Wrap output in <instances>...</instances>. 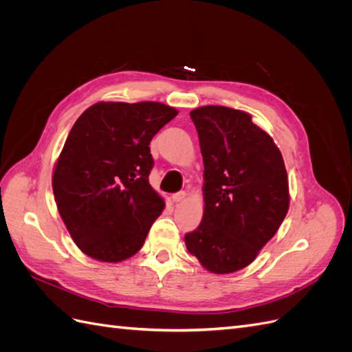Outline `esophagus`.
I'll return each mask as SVG.
<instances>
[{
	"label": "esophagus",
	"instance_id": "1",
	"mask_svg": "<svg viewBox=\"0 0 352 352\" xmlns=\"http://www.w3.org/2000/svg\"><path fill=\"white\" fill-rule=\"evenodd\" d=\"M185 198H186V192H185V190H182V192H177V194H175V195L172 197V201H173V202H176V204H177V202L184 201Z\"/></svg>",
	"mask_w": 352,
	"mask_h": 352
}]
</instances>
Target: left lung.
<instances>
[{
    "label": "left lung",
    "mask_w": 352,
    "mask_h": 352,
    "mask_svg": "<svg viewBox=\"0 0 352 352\" xmlns=\"http://www.w3.org/2000/svg\"><path fill=\"white\" fill-rule=\"evenodd\" d=\"M204 162V214L186 233L188 251L216 274L251 264L289 208L282 153L251 114L204 105L190 111Z\"/></svg>",
    "instance_id": "1"
}]
</instances>
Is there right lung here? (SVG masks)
<instances>
[{"label": "right lung", "instance_id": "add662e5", "mask_svg": "<svg viewBox=\"0 0 352 352\" xmlns=\"http://www.w3.org/2000/svg\"><path fill=\"white\" fill-rule=\"evenodd\" d=\"M177 116L155 101L97 102L74 122L52 170L60 216L78 248L120 263L142 248L164 199L148 182L153 136Z\"/></svg>", "mask_w": 352, "mask_h": 352}]
</instances>
